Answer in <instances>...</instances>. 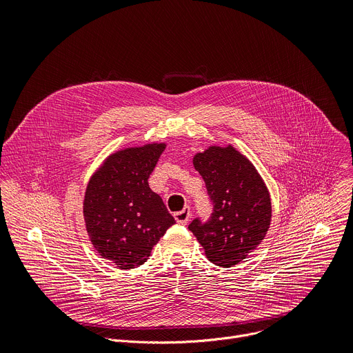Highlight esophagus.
Here are the masks:
<instances>
[{
  "instance_id": "esophagus-1",
  "label": "esophagus",
  "mask_w": 353,
  "mask_h": 353,
  "mask_svg": "<svg viewBox=\"0 0 353 353\" xmlns=\"http://www.w3.org/2000/svg\"><path fill=\"white\" fill-rule=\"evenodd\" d=\"M190 216H191V211H190L188 207H184L181 211L174 212V219H176L180 225H185V223L188 222Z\"/></svg>"
}]
</instances>
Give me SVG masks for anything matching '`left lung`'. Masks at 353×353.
Here are the masks:
<instances>
[{
  "label": "left lung",
  "instance_id": "obj_1",
  "mask_svg": "<svg viewBox=\"0 0 353 353\" xmlns=\"http://www.w3.org/2000/svg\"><path fill=\"white\" fill-rule=\"evenodd\" d=\"M214 211L207 222L195 218L188 229L207 259L228 268L243 261L264 240L271 223V198L265 183L233 146H210L194 157Z\"/></svg>",
  "mask_w": 353,
  "mask_h": 353
}]
</instances>
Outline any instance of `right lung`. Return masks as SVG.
<instances>
[{
  "instance_id": "right-lung-1",
  "label": "right lung",
  "mask_w": 353,
  "mask_h": 353,
  "mask_svg": "<svg viewBox=\"0 0 353 353\" xmlns=\"http://www.w3.org/2000/svg\"><path fill=\"white\" fill-rule=\"evenodd\" d=\"M165 143L127 148L110 155L90 177L83 218L97 253L121 270L142 265L176 223L162 198L149 188Z\"/></svg>"
}]
</instances>
